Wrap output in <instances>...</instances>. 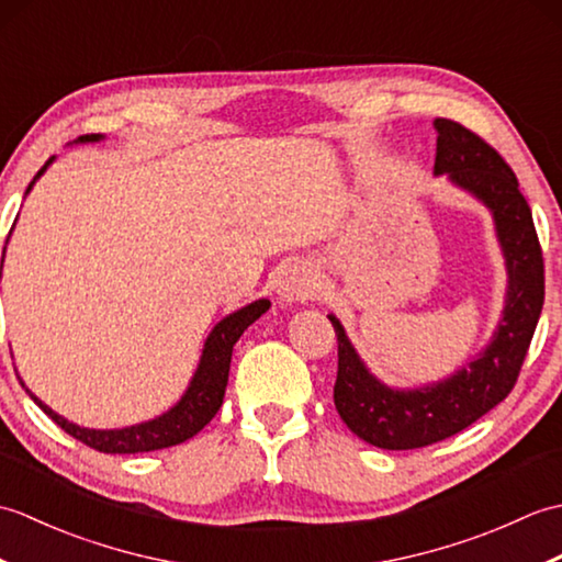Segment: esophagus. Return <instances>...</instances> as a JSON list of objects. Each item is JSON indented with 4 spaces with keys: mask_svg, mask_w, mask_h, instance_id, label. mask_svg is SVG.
<instances>
[{
    "mask_svg": "<svg viewBox=\"0 0 562 562\" xmlns=\"http://www.w3.org/2000/svg\"><path fill=\"white\" fill-rule=\"evenodd\" d=\"M316 290V274L308 262H290L288 268L282 270L280 282H278V294L284 302H304Z\"/></svg>",
    "mask_w": 562,
    "mask_h": 562,
    "instance_id": "obj_1",
    "label": "esophagus"
}]
</instances>
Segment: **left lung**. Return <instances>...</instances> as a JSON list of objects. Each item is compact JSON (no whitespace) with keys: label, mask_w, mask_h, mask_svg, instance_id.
<instances>
[{"label":"left lung","mask_w":562,"mask_h":562,"mask_svg":"<svg viewBox=\"0 0 562 562\" xmlns=\"http://www.w3.org/2000/svg\"><path fill=\"white\" fill-rule=\"evenodd\" d=\"M435 173L469 190L493 212L507 262V300L491 345L469 367L423 389H389L369 369L328 314L338 338L333 401L352 432L379 449H420L473 425L509 396L539 324L546 280L531 207L507 161L461 123L437 117Z\"/></svg>","instance_id":"8db88e82"}]
</instances>
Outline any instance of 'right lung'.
<instances>
[{"instance_id":"obj_1","label":"right lung","mask_w":562,"mask_h":562,"mask_svg":"<svg viewBox=\"0 0 562 562\" xmlns=\"http://www.w3.org/2000/svg\"><path fill=\"white\" fill-rule=\"evenodd\" d=\"M103 135H83L77 142H99ZM55 159V157H53ZM53 159L47 161L43 169L35 173L33 181L29 183L26 193L33 188V183L38 181L47 166L53 164ZM0 278H2V266H0ZM270 308L268 300H258L254 304H248L238 312L229 314L222 318L217 326L212 328V333L205 340V348H202L200 364L193 374V381H190L188 391L181 396L171 411H166L164 415L154 417V420L139 423L133 427H123V429H89V427H79L75 423L65 420L63 415H57L53 408L35 398L29 391V396L38 403V408L53 417V423L65 429L67 435L75 439L83 441V445L103 451V453H139V451H154V449H166L173 445H181V441L195 437L202 427H205L214 415H217L220 405L224 401V391H226V381H229V364H232V350L236 340L241 338V333L254 324L256 318H260ZM23 386V381H21Z\"/></svg>"}]
</instances>
